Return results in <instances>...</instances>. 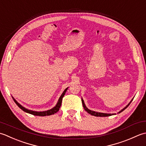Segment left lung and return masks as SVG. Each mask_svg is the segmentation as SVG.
I'll return each mask as SVG.
<instances>
[{
    "label": "left lung",
    "instance_id": "8db88e82",
    "mask_svg": "<svg viewBox=\"0 0 146 146\" xmlns=\"http://www.w3.org/2000/svg\"><path fill=\"white\" fill-rule=\"evenodd\" d=\"M131 101V102H132ZM131 102H130V103H131ZM82 105H83V107H84V110H85L87 111L88 113H90V114H91V115H93V116H95V117H108V116H111V115H114V114H108V113H98V112H96V111H91V110H89L87 107L86 106V105H85V104H84V101H83V100L82 99ZM130 103H129V105H128L127 106H125V108L123 109V110H121L120 111H119L118 112V113H121V112H122L124 110H125L128 106H129V105H130Z\"/></svg>",
    "mask_w": 146,
    "mask_h": 146
}]
</instances>
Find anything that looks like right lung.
<instances>
[{
    "label": "right lung",
    "mask_w": 146,
    "mask_h": 146,
    "mask_svg": "<svg viewBox=\"0 0 146 146\" xmlns=\"http://www.w3.org/2000/svg\"><path fill=\"white\" fill-rule=\"evenodd\" d=\"M67 88L65 89V90H64V91L63 92V93L62 94V95L60 96V98H59V100L58 101V103L57 104H56V106L55 107H53V108L51 110H47V111H40V112H38V111H32V110H29L28 109H26L25 108H24L23 106H22L21 105H20L19 103H17L16 100H15V99L14 98L13 100L14 101V102L16 103V105L18 106L19 108L22 110L23 111H25L26 113H28L29 114H31V115H36V116H41V117H44V116H48V115H53L55 114V113L57 112L58 110H59V108H60V106H61V104H62V98H63V97L64 96V95L65 94V93H66V91L67 90Z\"/></svg>",
    "instance_id": "obj_1"
}]
</instances>
